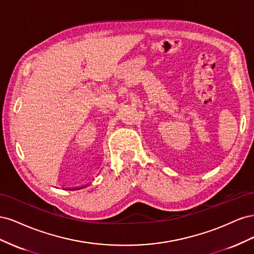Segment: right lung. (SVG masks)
I'll return each instance as SVG.
<instances>
[{
    "mask_svg": "<svg viewBox=\"0 0 254 254\" xmlns=\"http://www.w3.org/2000/svg\"><path fill=\"white\" fill-rule=\"evenodd\" d=\"M73 190H77V189H73Z\"/></svg>",
    "mask_w": 254,
    "mask_h": 254,
    "instance_id": "1",
    "label": "right lung"
}]
</instances>
